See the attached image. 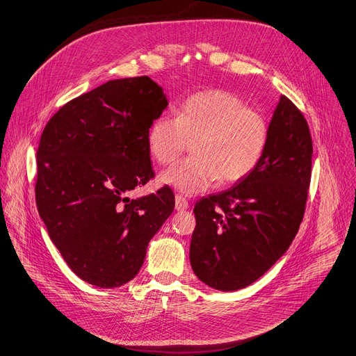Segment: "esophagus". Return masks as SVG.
<instances>
[{
    "instance_id": "obj_1",
    "label": "esophagus",
    "mask_w": 356,
    "mask_h": 356,
    "mask_svg": "<svg viewBox=\"0 0 356 356\" xmlns=\"http://www.w3.org/2000/svg\"><path fill=\"white\" fill-rule=\"evenodd\" d=\"M175 208L177 209V211H185V209H188L189 208V202L183 198V196H180V195H176V198H175Z\"/></svg>"
}]
</instances>
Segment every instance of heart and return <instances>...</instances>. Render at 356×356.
Masks as SVG:
<instances>
[{"label":"heart","mask_w":356,"mask_h":356,"mask_svg":"<svg viewBox=\"0 0 356 356\" xmlns=\"http://www.w3.org/2000/svg\"><path fill=\"white\" fill-rule=\"evenodd\" d=\"M268 122L233 92L202 90L183 101L176 117L160 115L148 130V148L171 164L192 143V156L170 167L161 181L185 195L207 191L218 179L239 181L258 165L268 140Z\"/></svg>","instance_id":"1"}]
</instances>
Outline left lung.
<instances>
[{
	"label": "left lung",
	"instance_id": "8db88e82",
	"mask_svg": "<svg viewBox=\"0 0 356 356\" xmlns=\"http://www.w3.org/2000/svg\"><path fill=\"white\" fill-rule=\"evenodd\" d=\"M258 165L225 192L196 202L191 266L207 286L239 291L291 246L305 213L312 140L305 117L280 95Z\"/></svg>",
	"mask_w": 356,
	"mask_h": 356
}]
</instances>
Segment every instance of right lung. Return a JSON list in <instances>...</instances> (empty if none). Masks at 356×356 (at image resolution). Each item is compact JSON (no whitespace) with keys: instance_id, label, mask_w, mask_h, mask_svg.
I'll return each instance as SVG.
<instances>
[{"instance_id":"1","label":"right lung","mask_w":356,"mask_h":356,"mask_svg":"<svg viewBox=\"0 0 356 356\" xmlns=\"http://www.w3.org/2000/svg\"><path fill=\"white\" fill-rule=\"evenodd\" d=\"M168 107L148 76L114 79L67 102L39 142L36 205L72 271L97 287L139 273L154 234L175 209L168 186L130 200L154 177L148 130Z\"/></svg>"}]
</instances>
